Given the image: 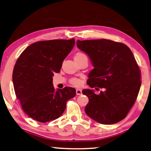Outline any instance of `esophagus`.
I'll return each instance as SVG.
<instances>
[{"label":"esophagus","instance_id":"1","mask_svg":"<svg viewBox=\"0 0 151 151\" xmlns=\"http://www.w3.org/2000/svg\"><path fill=\"white\" fill-rule=\"evenodd\" d=\"M76 93L77 96H80L82 94V90L81 89H76Z\"/></svg>","mask_w":151,"mask_h":151}]
</instances>
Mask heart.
<instances>
[{"label":"heart","instance_id":"1","mask_svg":"<svg viewBox=\"0 0 151 151\" xmlns=\"http://www.w3.org/2000/svg\"><path fill=\"white\" fill-rule=\"evenodd\" d=\"M83 58H87V56L86 55L83 53H77L75 56V60H82ZM70 82L73 85L76 86H78L81 85L82 84V81L81 79L77 78H73L70 81Z\"/></svg>","mask_w":151,"mask_h":151}]
</instances>
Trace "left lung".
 Masks as SVG:
<instances>
[{
    "label": "left lung",
    "instance_id": "obj_1",
    "mask_svg": "<svg viewBox=\"0 0 151 151\" xmlns=\"http://www.w3.org/2000/svg\"><path fill=\"white\" fill-rule=\"evenodd\" d=\"M76 45L89 56L94 67L87 84L103 89L99 94L93 90H82L89 99L86 113L102 124L119 122L134 105L141 84L139 68L131 50L107 39L78 40Z\"/></svg>",
    "mask_w": 151,
    "mask_h": 151
}]
</instances>
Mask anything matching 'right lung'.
Returning a JSON list of instances; mask_svg holds the SVG:
<instances>
[{
	"mask_svg": "<svg viewBox=\"0 0 151 151\" xmlns=\"http://www.w3.org/2000/svg\"><path fill=\"white\" fill-rule=\"evenodd\" d=\"M74 38L39 41L29 45L17 59L12 80L23 111L32 119L47 122L63 113L68 100L76 96L74 88L55 90L54 73L75 46Z\"/></svg>",
	"mask_w": 151,
	"mask_h": 151,
	"instance_id": "1",
	"label": "right lung"
}]
</instances>
